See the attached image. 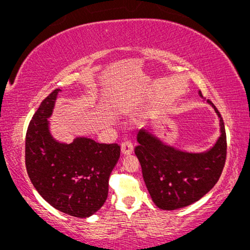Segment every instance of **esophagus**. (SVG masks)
I'll use <instances>...</instances> for the list:
<instances>
[{
    "instance_id": "1",
    "label": "esophagus",
    "mask_w": 250,
    "mask_h": 250,
    "mask_svg": "<svg viewBox=\"0 0 250 250\" xmlns=\"http://www.w3.org/2000/svg\"><path fill=\"white\" fill-rule=\"evenodd\" d=\"M121 149L124 155H129V153L133 152V143L129 141V140H125V141L122 143Z\"/></svg>"
}]
</instances>
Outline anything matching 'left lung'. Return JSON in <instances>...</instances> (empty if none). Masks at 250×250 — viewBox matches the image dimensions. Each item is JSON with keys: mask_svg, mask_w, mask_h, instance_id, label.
<instances>
[{"mask_svg": "<svg viewBox=\"0 0 250 250\" xmlns=\"http://www.w3.org/2000/svg\"><path fill=\"white\" fill-rule=\"evenodd\" d=\"M201 98L200 92H198ZM220 121V136L206 151L189 152L164 142L149 128L138 133L135 155L151 199L160 209L189 206L213 189L227 158V134L223 118L209 100L206 101Z\"/></svg>", "mask_w": 250, "mask_h": 250, "instance_id": "obj_1", "label": "left lung"}]
</instances>
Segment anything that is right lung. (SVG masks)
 Wrapping results in <instances>:
<instances>
[{
  "mask_svg": "<svg viewBox=\"0 0 250 250\" xmlns=\"http://www.w3.org/2000/svg\"><path fill=\"white\" fill-rule=\"evenodd\" d=\"M47 95L34 114L26 134V168L33 186L56 209L75 217L91 216L108 197L109 176L121 156L117 143L78 136L60 142L50 131L58 94Z\"/></svg>",
  "mask_w": 250,
  "mask_h": 250,
  "instance_id": "right-lung-1",
  "label": "right lung"
}]
</instances>
